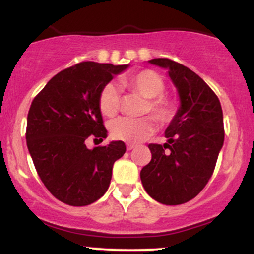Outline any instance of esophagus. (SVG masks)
Returning <instances> with one entry per match:
<instances>
[{"label":"esophagus","instance_id":"1","mask_svg":"<svg viewBox=\"0 0 254 254\" xmlns=\"http://www.w3.org/2000/svg\"><path fill=\"white\" fill-rule=\"evenodd\" d=\"M126 148H127V150H132V149L135 148V145H134V144H127Z\"/></svg>","mask_w":254,"mask_h":254}]
</instances>
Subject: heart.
<instances>
[{
  "instance_id": "heart-1",
  "label": "heart",
  "mask_w": 254,
  "mask_h": 254,
  "mask_svg": "<svg viewBox=\"0 0 254 254\" xmlns=\"http://www.w3.org/2000/svg\"><path fill=\"white\" fill-rule=\"evenodd\" d=\"M124 84L144 98H148L144 111L150 113L160 125H168L173 121L178 111L176 100L165 94L166 83L162 76L152 70H141L124 80ZM121 104V94L116 84L109 82L103 86L98 97V105L105 116H114ZM111 137L126 143H138L154 132L151 117L140 119L117 117L109 125Z\"/></svg>"
}]
</instances>
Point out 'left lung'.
Segmentation results:
<instances>
[{"label":"left lung","mask_w":254,"mask_h":254,"mask_svg":"<svg viewBox=\"0 0 254 254\" xmlns=\"http://www.w3.org/2000/svg\"><path fill=\"white\" fill-rule=\"evenodd\" d=\"M168 70L181 108L166 129L167 143L149 144L151 161L140 171L145 191L157 202L182 204L201 192L224 143L218 97L197 73L168 58L150 61Z\"/></svg>","instance_id":"8db88e82"}]
</instances>
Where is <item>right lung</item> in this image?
Returning <instances> with one entry per match:
<instances>
[{"instance_id":"add662e5","label":"right lung","mask_w":254,"mask_h":254,"mask_svg":"<svg viewBox=\"0 0 254 254\" xmlns=\"http://www.w3.org/2000/svg\"><path fill=\"white\" fill-rule=\"evenodd\" d=\"M127 66L78 63L53 76L32 100L26 144L41 181L62 202L80 207L102 197L114 162L126 152L121 140L92 150L86 141L106 138L98 97Z\"/></svg>"}]
</instances>
